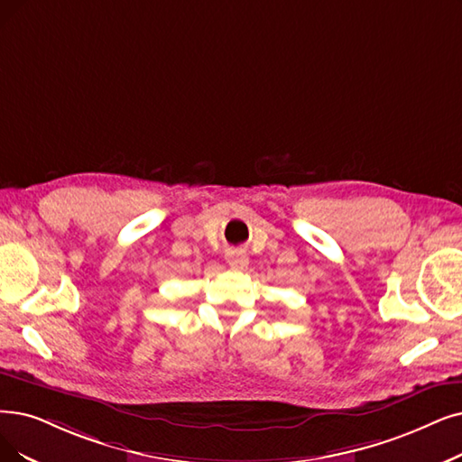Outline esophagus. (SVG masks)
Segmentation results:
<instances>
[{
	"instance_id": "34e87169",
	"label": "esophagus",
	"mask_w": 462,
	"mask_h": 462,
	"mask_svg": "<svg viewBox=\"0 0 462 462\" xmlns=\"http://www.w3.org/2000/svg\"><path fill=\"white\" fill-rule=\"evenodd\" d=\"M226 260L231 267L235 269H245L248 265V260H246V254L241 250V248H229L227 254H226Z\"/></svg>"
}]
</instances>
